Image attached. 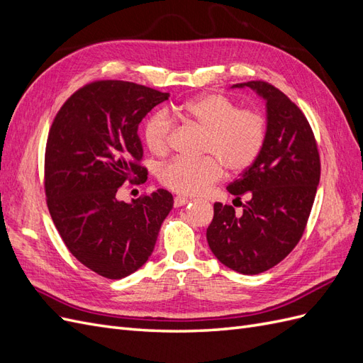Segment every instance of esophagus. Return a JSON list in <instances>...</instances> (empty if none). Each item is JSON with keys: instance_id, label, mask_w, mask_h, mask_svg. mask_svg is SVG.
Wrapping results in <instances>:
<instances>
[{"instance_id": "34e87169", "label": "esophagus", "mask_w": 363, "mask_h": 363, "mask_svg": "<svg viewBox=\"0 0 363 363\" xmlns=\"http://www.w3.org/2000/svg\"><path fill=\"white\" fill-rule=\"evenodd\" d=\"M188 203H189V199H186V196H175L174 199V207H182Z\"/></svg>"}]
</instances>
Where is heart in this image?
Wrapping results in <instances>:
<instances>
[{
    "instance_id": "heart-1",
    "label": "heart",
    "mask_w": 363,
    "mask_h": 363,
    "mask_svg": "<svg viewBox=\"0 0 363 363\" xmlns=\"http://www.w3.org/2000/svg\"><path fill=\"white\" fill-rule=\"evenodd\" d=\"M172 113L206 131L204 155L200 160L177 157L163 164L159 179L164 188L180 195H196L223 177L224 168L239 174L262 155L268 140L265 115L240 108L223 94H206L172 106ZM174 118L164 108L152 112L144 124V140L152 155H167L171 147Z\"/></svg>"
}]
</instances>
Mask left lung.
I'll return each instance as SVG.
<instances>
[{
	"label": "left lung",
	"mask_w": 363,
	"mask_h": 363,
	"mask_svg": "<svg viewBox=\"0 0 363 363\" xmlns=\"http://www.w3.org/2000/svg\"><path fill=\"white\" fill-rule=\"evenodd\" d=\"M267 100L268 140L257 160L227 191L248 201L242 212L215 203L207 242L216 259L240 274L276 267L300 242L321 175L320 151L298 106L262 80L238 83ZM242 204V203H240Z\"/></svg>",
	"instance_id": "obj_1"
}]
</instances>
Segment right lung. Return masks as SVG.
Wrapping results in <instances>:
<instances>
[{
    "label": "right lung",
    "instance_id": "add662e5",
    "mask_svg": "<svg viewBox=\"0 0 363 363\" xmlns=\"http://www.w3.org/2000/svg\"><path fill=\"white\" fill-rule=\"evenodd\" d=\"M169 94L123 80L75 91L54 118L45 147L43 188L52 223L71 255L98 276L118 280L151 256L171 192L157 189L128 204L124 183H145L138 125Z\"/></svg>",
    "mask_w": 363,
    "mask_h": 363
}]
</instances>
